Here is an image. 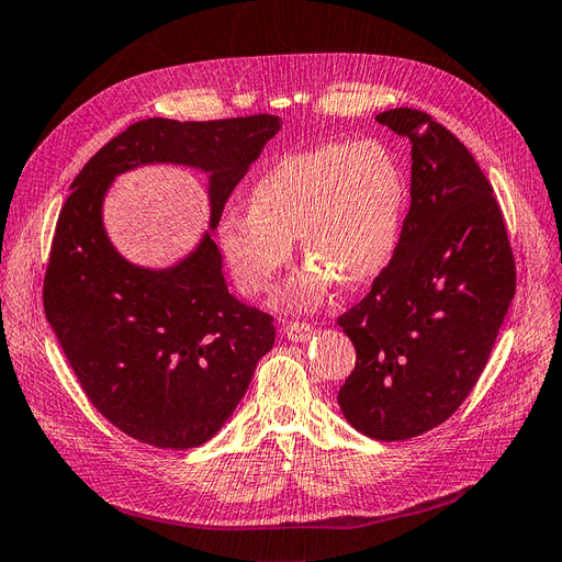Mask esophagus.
I'll return each instance as SVG.
<instances>
[{"mask_svg": "<svg viewBox=\"0 0 562 562\" xmlns=\"http://www.w3.org/2000/svg\"><path fill=\"white\" fill-rule=\"evenodd\" d=\"M283 331H285V336H288L290 341H297V344H302V341H308L311 336H313V325H308V323H300V321H293V323H285Z\"/></svg>", "mask_w": 562, "mask_h": 562, "instance_id": "esophagus-1", "label": "esophagus"}]
</instances>
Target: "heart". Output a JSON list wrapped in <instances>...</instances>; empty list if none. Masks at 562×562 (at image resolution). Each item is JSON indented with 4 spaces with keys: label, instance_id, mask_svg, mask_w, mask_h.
<instances>
[{
    "label": "heart",
    "instance_id": "b5f03b06",
    "mask_svg": "<svg viewBox=\"0 0 562 562\" xmlns=\"http://www.w3.org/2000/svg\"><path fill=\"white\" fill-rule=\"evenodd\" d=\"M408 203L406 172L385 145L323 143L265 168L246 214H223L216 235L237 288L251 297L274 293L300 239L308 265L290 281L288 300L316 306L339 279L362 285L385 272Z\"/></svg>",
    "mask_w": 562,
    "mask_h": 562
}]
</instances>
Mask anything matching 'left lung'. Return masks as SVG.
I'll list each match as a JSON object with an SVG mask.
<instances>
[{
	"instance_id": "8db88e82",
	"label": "left lung",
	"mask_w": 562,
	"mask_h": 562,
	"mask_svg": "<svg viewBox=\"0 0 562 562\" xmlns=\"http://www.w3.org/2000/svg\"><path fill=\"white\" fill-rule=\"evenodd\" d=\"M413 149L411 210L392 262L339 323L357 362L339 390L346 419L408 440L450 419L480 380L516 290L498 200L463 143L431 115H375Z\"/></svg>"
}]
</instances>
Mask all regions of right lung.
<instances>
[{
  "mask_svg": "<svg viewBox=\"0 0 562 562\" xmlns=\"http://www.w3.org/2000/svg\"><path fill=\"white\" fill-rule=\"evenodd\" d=\"M281 120L151 117L131 124L85 164L59 212L43 279V308L89 403L120 431L161 450L207 442L249 390L274 346V318L228 293L207 233L170 269L126 262L103 231L115 175L143 164L210 172L216 228L233 189Z\"/></svg>",
  "mask_w": 562,
  "mask_h": 562,
  "instance_id": "add662e5",
  "label": "right lung"
}]
</instances>
